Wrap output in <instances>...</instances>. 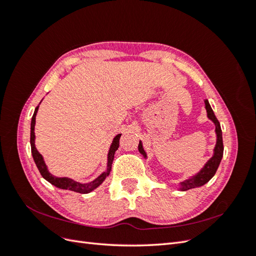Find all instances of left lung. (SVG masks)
<instances>
[{"label":"left lung","mask_w":256,"mask_h":256,"mask_svg":"<svg viewBox=\"0 0 256 256\" xmlns=\"http://www.w3.org/2000/svg\"><path fill=\"white\" fill-rule=\"evenodd\" d=\"M205 108L207 111L208 118L212 120L216 126V147L214 150V156L207 161V164L196 175L192 176L189 178V180H186L180 182V190L182 191L200 187V186H203L210 180L214 177V175L216 174V170H218V166H219L221 159L223 157V140H222V130L220 127V122L218 120H216V115H214L212 106H210V104H209L207 99H205ZM138 152H140L144 157H146V154L143 150L141 141H140V143H138Z\"/></svg>","instance_id":"obj_1"}]
</instances>
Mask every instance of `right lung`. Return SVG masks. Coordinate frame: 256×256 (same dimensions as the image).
<instances>
[{
  "instance_id": "1",
  "label": "right lung",
  "mask_w": 256,
  "mask_h": 256,
  "mask_svg": "<svg viewBox=\"0 0 256 256\" xmlns=\"http://www.w3.org/2000/svg\"><path fill=\"white\" fill-rule=\"evenodd\" d=\"M38 108L40 106H36V109L34 111L33 118H32V122H30V150H32V154H33V159L36 164L37 168L40 170V172L42 174V176L46 180H48L50 184H52L56 187L60 188V189H65V190H70V191H74L78 193H82V194H85V193H90V191H92L94 189H96L98 186L102 184L104 182V180H106V177L110 174L111 171V166H112V162L114 159V154L115 152L118 150V146H120V138L122 134H118L114 138L113 142L111 144V147L109 150V154H108V168L106 171L104 172L102 175L98 176L95 180H92L88 184H80L76 182L70 178L67 177H56L49 173L47 166H46L44 158L42 154L38 152V150H36L35 147V122H36V114L38 111Z\"/></svg>"
}]
</instances>
